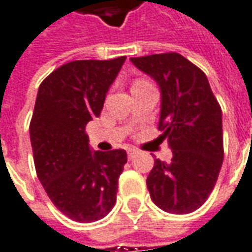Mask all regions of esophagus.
<instances>
[{
  "mask_svg": "<svg viewBox=\"0 0 252 252\" xmlns=\"http://www.w3.org/2000/svg\"><path fill=\"white\" fill-rule=\"evenodd\" d=\"M138 153V150H136V148H129L127 150V157H129V159H131V158H134V155Z\"/></svg>",
  "mask_w": 252,
  "mask_h": 252,
  "instance_id": "1",
  "label": "esophagus"
}]
</instances>
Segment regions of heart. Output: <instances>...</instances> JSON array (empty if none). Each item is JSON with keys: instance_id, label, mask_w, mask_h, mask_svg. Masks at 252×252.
<instances>
[{"instance_id": "heart-1", "label": "heart", "mask_w": 252, "mask_h": 252, "mask_svg": "<svg viewBox=\"0 0 252 252\" xmlns=\"http://www.w3.org/2000/svg\"><path fill=\"white\" fill-rule=\"evenodd\" d=\"M140 82H141V80H138V82H136V83H140Z\"/></svg>"}]
</instances>
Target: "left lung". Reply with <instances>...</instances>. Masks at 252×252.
Here are the masks:
<instances>
[{"label": "left lung", "instance_id": "obj_1", "mask_svg": "<svg viewBox=\"0 0 252 252\" xmlns=\"http://www.w3.org/2000/svg\"><path fill=\"white\" fill-rule=\"evenodd\" d=\"M161 89L159 138L172 161L155 159L147 187L157 207L190 214L207 201L223 162L222 109L200 67L177 52L130 58Z\"/></svg>", "mask_w": 252, "mask_h": 252}]
</instances>
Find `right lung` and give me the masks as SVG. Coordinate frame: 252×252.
Listing matches in <instances>:
<instances>
[{
  "label": "right lung",
  "mask_w": 252,
  "mask_h": 252,
  "mask_svg": "<svg viewBox=\"0 0 252 252\" xmlns=\"http://www.w3.org/2000/svg\"><path fill=\"white\" fill-rule=\"evenodd\" d=\"M125 61H72L38 87L30 122L37 177L52 204L76 222L99 220L116 202L126 151L93 153L86 125L99 116Z\"/></svg>",
  "instance_id": "right-lung-1"
}]
</instances>
